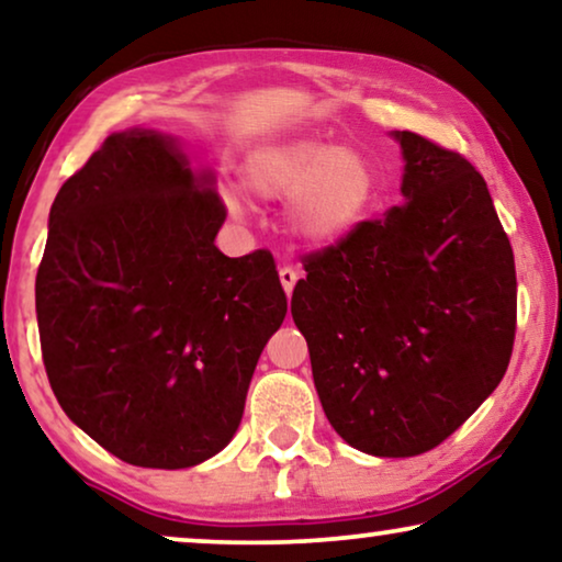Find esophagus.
Here are the masks:
<instances>
[{"instance_id": "esophagus-1", "label": "esophagus", "mask_w": 562, "mask_h": 562, "mask_svg": "<svg viewBox=\"0 0 562 562\" xmlns=\"http://www.w3.org/2000/svg\"><path fill=\"white\" fill-rule=\"evenodd\" d=\"M279 279H281L283 291L291 294V291H294V286H296V281H299V271L294 266H281L279 268Z\"/></svg>"}]
</instances>
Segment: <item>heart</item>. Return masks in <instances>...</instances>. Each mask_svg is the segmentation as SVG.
<instances>
[{
	"label": "heart",
	"instance_id": "b5f03b06",
	"mask_svg": "<svg viewBox=\"0 0 562 562\" xmlns=\"http://www.w3.org/2000/svg\"><path fill=\"white\" fill-rule=\"evenodd\" d=\"M245 187L260 199H291V225L310 240H337L366 217L379 176L363 156L319 140H291L252 153ZM227 210L243 212L237 196Z\"/></svg>",
	"mask_w": 562,
	"mask_h": 562
}]
</instances>
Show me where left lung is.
Listing matches in <instances>:
<instances>
[{
  "instance_id": "8db88e82",
  "label": "left lung",
  "mask_w": 562,
  "mask_h": 562,
  "mask_svg": "<svg viewBox=\"0 0 562 562\" xmlns=\"http://www.w3.org/2000/svg\"><path fill=\"white\" fill-rule=\"evenodd\" d=\"M404 204L302 258L291 317L329 425L379 458L427 452L504 379L517 333L514 252L471 160L417 133Z\"/></svg>"
}]
</instances>
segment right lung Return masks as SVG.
Returning a JSON list of instances; mask_svg holds the SVG:
<instances>
[{"mask_svg": "<svg viewBox=\"0 0 562 562\" xmlns=\"http://www.w3.org/2000/svg\"><path fill=\"white\" fill-rule=\"evenodd\" d=\"M225 217L212 173L143 127L106 137L50 206L35 279L45 373L68 419L130 465L217 456L286 317L271 252L214 245Z\"/></svg>", "mask_w": 562, "mask_h": 562, "instance_id": "obj_1", "label": "right lung"}]
</instances>
